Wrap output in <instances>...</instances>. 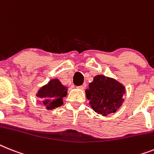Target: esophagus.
<instances>
[{
    "instance_id": "1",
    "label": "esophagus",
    "mask_w": 154,
    "mask_h": 154,
    "mask_svg": "<svg viewBox=\"0 0 154 154\" xmlns=\"http://www.w3.org/2000/svg\"><path fill=\"white\" fill-rule=\"evenodd\" d=\"M86 83H85V84H82V86H79L78 88L80 89V90H82V91H83V90H84V89L86 88Z\"/></svg>"
}]
</instances>
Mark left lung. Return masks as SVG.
<instances>
[{"label": "left lung", "instance_id": "left-lung-1", "mask_svg": "<svg viewBox=\"0 0 154 154\" xmlns=\"http://www.w3.org/2000/svg\"><path fill=\"white\" fill-rule=\"evenodd\" d=\"M85 92L93 110L105 116L114 113L121 107L126 91L124 85L117 80L97 75Z\"/></svg>", "mask_w": 154, "mask_h": 154}]
</instances>
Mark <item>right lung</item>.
<instances>
[{
    "label": "right lung",
    "instance_id": "add662e5",
    "mask_svg": "<svg viewBox=\"0 0 154 154\" xmlns=\"http://www.w3.org/2000/svg\"><path fill=\"white\" fill-rule=\"evenodd\" d=\"M68 94V88L58 79L49 80L38 90L36 96L42 100L47 110L60 107L63 105V97Z\"/></svg>",
    "mask_w": 154,
    "mask_h": 154
}]
</instances>
